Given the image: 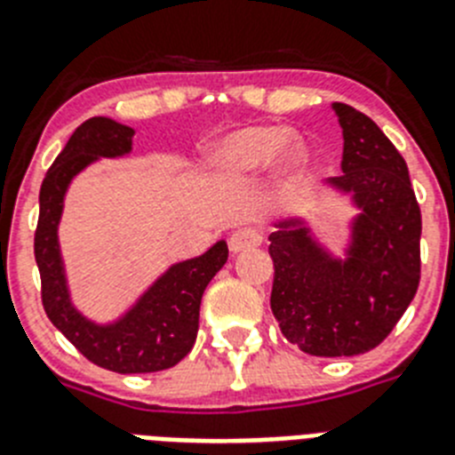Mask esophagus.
I'll return each instance as SVG.
<instances>
[{
	"label": "esophagus",
	"mask_w": 455,
	"mask_h": 455,
	"mask_svg": "<svg viewBox=\"0 0 455 455\" xmlns=\"http://www.w3.org/2000/svg\"><path fill=\"white\" fill-rule=\"evenodd\" d=\"M259 243H262V232L255 230V228H239V230L232 232L230 236L232 252L251 251V248H257Z\"/></svg>",
	"instance_id": "1"
}]
</instances>
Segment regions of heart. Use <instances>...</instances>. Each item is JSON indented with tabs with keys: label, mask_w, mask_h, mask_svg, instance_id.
<instances>
[{
	"label": "heart",
	"mask_w": 455,
	"mask_h": 455,
	"mask_svg": "<svg viewBox=\"0 0 455 455\" xmlns=\"http://www.w3.org/2000/svg\"><path fill=\"white\" fill-rule=\"evenodd\" d=\"M275 162L283 178H291L307 164V148L284 127H243L212 143L204 166L220 180H243Z\"/></svg>",
	"instance_id": "obj_1"
}]
</instances>
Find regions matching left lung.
I'll use <instances>...</instances> for the list:
<instances>
[{
    "label": "left lung",
    "mask_w": 455,
    "mask_h": 455,
    "mask_svg": "<svg viewBox=\"0 0 455 455\" xmlns=\"http://www.w3.org/2000/svg\"><path fill=\"white\" fill-rule=\"evenodd\" d=\"M344 136L341 175L325 184L351 196L344 257L332 255L303 219H284L268 235L271 309L303 353L360 355L376 348L419 287L421 212L403 156L369 116L335 102Z\"/></svg>",
    "instance_id": "8db88e82"
}]
</instances>
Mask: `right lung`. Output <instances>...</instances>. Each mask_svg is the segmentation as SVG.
Segmentation results:
<instances>
[{
	"mask_svg": "<svg viewBox=\"0 0 455 455\" xmlns=\"http://www.w3.org/2000/svg\"><path fill=\"white\" fill-rule=\"evenodd\" d=\"M132 139V127L104 116L79 124L40 187L34 252L43 284V307L75 348L108 371L150 373L175 367L196 344L200 300L212 277L228 262V243L216 241L200 257L172 264L111 323H95L75 307L59 246L68 187L84 168L102 156L116 159L130 155Z\"/></svg>",
	"mask_w": 455,
	"mask_h": 455,
	"instance_id": "right-lung-1",
	"label": "right lung"
}]
</instances>
